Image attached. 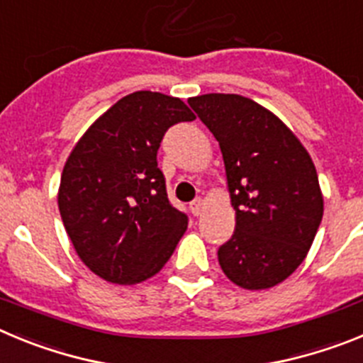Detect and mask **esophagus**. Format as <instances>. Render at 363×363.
Wrapping results in <instances>:
<instances>
[{
	"label": "esophagus",
	"instance_id": "34e87169",
	"mask_svg": "<svg viewBox=\"0 0 363 363\" xmlns=\"http://www.w3.org/2000/svg\"><path fill=\"white\" fill-rule=\"evenodd\" d=\"M189 209H191V213L194 214V216H200L201 211H203V200H201V198H196L194 201H191Z\"/></svg>",
	"mask_w": 363,
	"mask_h": 363
}]
</instances>
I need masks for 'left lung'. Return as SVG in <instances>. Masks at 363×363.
Listing matches in <instances>:
<instances>
[{"label": "left lung", "mask_w": 363, "mask_h": 363, "mask_svg": "<svg viewBox=\"0 0 363 363\" xmlns=\"http://www.w3.org/2000/svg\"><path fill=\"white\" fill-rule=\"evenodd\" d=\"M189 105L220 143L236 229L218 249L233 284L258 291L306 259L323 216L318 174L287 125L238 94H203Z\"/></svg>", "instance_id": "left-lung-1"}]
</instances>
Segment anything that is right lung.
<instances>
[{"label": "right lung", "instance_id": "add662e5", "mask_svg": "<svg viewBox=\"0 0 363 363\" xmlns=\"http://www.w3.org/2000/svg\"><path fill=\"white\" fill-rule=\"evenodd\" d=\"M194 114L179 98L138 91L89 127L62 172L57 207L83 264L111 284L154 277L187 229L167 198L158 154L163 134Z\"/></svg>", "mask_w": 363, "mask_h": 363}]
</instances>
